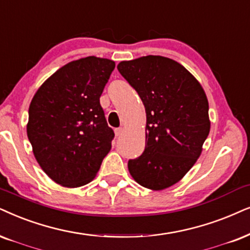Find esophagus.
<instances>
[{"label": "esophagus", "mask_w": 250, "mask_h": 250, "mask_svg": "<svg viewBox=\"0 0 250 250\" xmlns=\"http://www.w3.org/2000/svg\"><path fill=\"white\" fill-rule=\"evenodd\" d=\"M123 131H125V130H123L122 127H121V128H116V129H115V135H116V136L122 135Z\"/></svg>", "instance_id": "1"}]
</instances>
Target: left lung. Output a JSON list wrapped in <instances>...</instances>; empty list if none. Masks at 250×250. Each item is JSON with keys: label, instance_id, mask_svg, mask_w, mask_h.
I'll use <instances>...</instances> for the list:
<instances>
[{"label": "left lung", "instance_id": "left-lung-1", "mask_svg": "<svg viewBox=\"0 0 250 250\" xmlns=\"http://www.w3.org/2000/svg\"><path fill=\"white\" fill-rule=\"evenodd\" d=\"M118 69L146 113L145 148L129 160L132 179L151 190L175 185L194 166L210 132L203 87L183 65L159 55L122 61Z\"/></svg>", "mask_w": 250, "mask_h": 250}]
</instances>
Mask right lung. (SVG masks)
Returning a JSON list of instances; mask_svg holds the SVG:
<instances>
[{
  "instance_id": "obj_1",
  "label": "right lung",
  "mask_w": 250,
  "mask_h": 250,
  "mask_svg": "<svg viewBox=\"0 0 250 250\" xmlns=\"http://www.w3.org/2000/svg\"><path fill=\"white\" fill-rule=\"evenodd\" d=\"M115 68L108 59L71 61L43 82L28 108L27 137L38 164L53 181L77 188L96 178L112 148L100 96Z\"/></svg>"
}]
</instances>
